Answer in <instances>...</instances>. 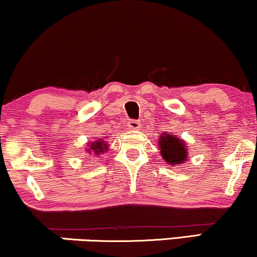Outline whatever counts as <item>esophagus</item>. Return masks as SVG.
<instances>
[{
    "instance_id": "esophagus-1",
    "label": "esophagus",
    "mask_w": 257,
    "mask_h": 257,
    "mask_svg": "<svg viewBox=\"0 0 257 257\" xmlns=\"http://www.w3.org/2000/svg\"><path fill=\"white\" fill-rule=\"evenodd\" d=\"M128 128L131 131H139L141 128V123L137 119H129L128 120Z\"/></svg>"
}]
</instances>
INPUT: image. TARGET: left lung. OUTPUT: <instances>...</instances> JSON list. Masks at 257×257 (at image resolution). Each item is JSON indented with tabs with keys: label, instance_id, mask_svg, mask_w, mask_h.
I'll use <instances>...</instances> for the list:
<instances>
[{
	"label": "left lung",
	"instance_id": "obj_1",
	"mask_svg": "<svg viewBox=\"0 0 257 257\" xmlns=\"http://www.w3.org/2000/svg\"><path fill=\"white\" fill-rule=\"evenodd\" d=\"M164 135L166 137H162V140H159L162 157L173 166L184 163L187 158V150H186L184 141L180 140L178 137H170L168 134Z\"/></svg>",
	"mask_w": 257,
	"mask_h": 257
}]
</instances>
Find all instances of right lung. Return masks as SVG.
Masks as SVG:
<instances>
[{"label": "right lung", "instance_id": "obj_1", "mask_svg": "<svg viewBox=\"0 0 257 257\" xmlns=\"http://www.w3.org/2000/svg\"><path fill=\"white\" fill-rule=\"evenodd\" d=\"M90 150H93L94 153H101L105 152V150H107V145L104 144V141L98 140V143H91Z\"/></svg>", "mask_w": 257, "mask_h": 257}]
</instances>
